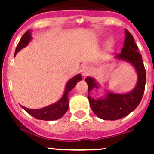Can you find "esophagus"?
<instances>
[{
	"label": "esophagus",
	"mask_w": 154,
	"mask_h": 154,
	"mask_svg": "<svg viewBox=\"0 0 154 154\" xmlns=\"http://www.w3.org/2000/svg\"><path fill=\"white\" fill-rule=\"evenodd\" d=\"M82 75H83V76H87V75H88L89 72H90V68H89V67H88V66H84V67H82Z\"/></svg>",
	"instance_id": "1"
}]
</instances>
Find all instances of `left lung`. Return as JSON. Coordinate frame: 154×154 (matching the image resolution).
<instances>
[{
    "mask_svg": "<svg viewBox=\"0 0 154 154\" xmlns=\"http://www.w3.org/2000/svg\"><path fill=\"white\" fill-rule=\"evenodd\" d=\"M125 39L122 51L116 54V57L132 63L138 73V83L134 90L128 94L107 93L104 99L95 100L88 95L91 110L99 118L105 120H116L128 116L136 109L142 100L145 88L146 71L142 56L138 51L134 38L128 30H125ZM88 85V93L97 85L93 78H86Z\"/></svg>",
    "mask_w": 154,
    "mask_h": 154,
    "instance_id": "obj_1",
    "label": "left lung"
}]
</instances>
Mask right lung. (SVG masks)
<instances>
[{
    "label": "right lung",
    "mask_w": 154,
    "mask_h": 154,
    "mask_svg": "<svg viewBox=\"0 0 154 154\" xmlns=\"http://www.w3.org/2000/svg\"><path fill=\"white\" fill-rule=\"evenodd\" d=\"M30 39H31L30 32H29V30H28V31H26L24 34V35L22 36V38H20V40L19 42L18 45L16 47V49H15V56L19 51L24 47H25L29 44V42ZM80 80H82L81 75H77L76 77H74L73 78H72V79L68 81V82L67 83V86H66V90H65L64 95L61 98V100H58L57 103L53 104V105L48 106L44 107L42 109H38V110H31V109H28V108L21 106L22 108L27 113L31 115L33 117H35V118L38 119H42V120H55V119H59V118H61L64 114L67 112V109H68L67 95L69 93V91L76 86V84Z\"/></svg>",
    "instance_id": "obj_1"
}]
</instances>
